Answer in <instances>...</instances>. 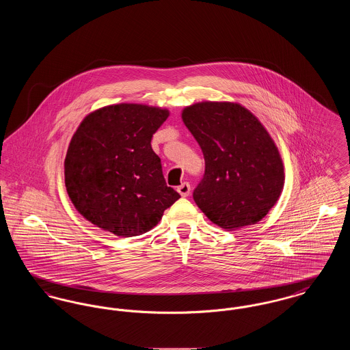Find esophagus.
Masks as SVG:
<instances>
[{
    "label": "esophagus",
    "mask_w": 350,
    "mask_h": 350,
    "mask_svg": "<svg viewBox=\"0 0 350 350\" xmlns=\"http://www.w3.org/2000/svg\"><path fill=\"white\" fill-rule=\"evenodd\" d=\"M190 190H191V187H190V183H183L177 187V191L181 194V197H187L189 194H190Z\"/></svg>",
    "instance_id": "obj_1"
}]
</instances>
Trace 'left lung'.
I'll return each instance as SVG.
<instances>
[{
  "label": "left lung",
  "instance_id": "obj_1",
  "mask_svg": "<svg viewBox=\"0 0 350 350\" xmlns=\"http://www.w3.org/2000/svg\"><path fill=\"white\" fill-rule=\"evenodd\" d=\"M183 120L200 144L204 174L193 193L202 213L232 231L256 224L282 193V159L248 109L233 102H198Z\"/></svg>",
  "mask_w": 350,
  "mask_h": 350
}]
</instances>
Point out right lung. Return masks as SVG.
<instances>
[{
  "label": "right lung",
  "instance_id": "obj_1",
  "mask_svg": "<svg viewBox=\"0 0 350 350\" xmlns=\"http://www.w3.org/2000/svg\"><path fill=\"white\" fill-rule=\"evenodd\" d=\"M167 109L139 103L100 107L83 118L64 161L68 196L86 220L122 237L148 232L180 198L150 147Z\"/></svg>",
  "mask_w": 350,
  "mask_h": 350
}]
</instances>
